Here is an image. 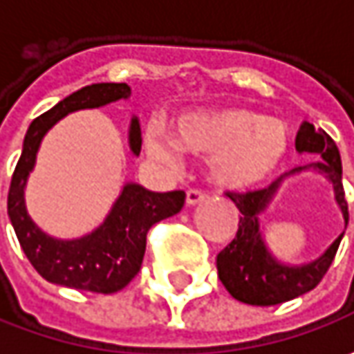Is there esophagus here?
Returning a JSON list of instances; mask_svg holds the SVG:
<instances>
[{
	"label": "esophagus",
	"instance_id": "obj_1",
	"mask_svg": "<svg viewBox=\"0 0 354 354\" xmlns=\"http://www.w3.org/2000/svg\"><path fill=\"white\" fill-rule=\"evenodd\" d=\"M207 198V195L203 193V191H197V189H191V191H187V197H185V203H187V207H195L198 203H203Z\"/></svg>",
	"mask_w": 354,
	"mask_h": 354
}]
</instances>
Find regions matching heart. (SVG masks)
<instances>
[{"label": "heart", "instance_id": "heart-1", "mask_svg": "<svg viewBox=\"0 0 354 354\" xmlns=\"http://www.w3.org/2000/svg\"><path fill=\"white\" fill-rule=\"evenodd\" d=\"M145 151L159 163L179 165L185 153L209 159L212 185L246 193L278 175L292 151L286 122L242 106L198 110L177 118L173 136L145 129Z\"/></svg>", "mask_w": 354, "mask_h": 354}]
</instances>
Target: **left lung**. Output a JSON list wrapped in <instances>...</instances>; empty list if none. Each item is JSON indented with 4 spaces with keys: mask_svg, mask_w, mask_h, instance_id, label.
I'll return each instance as SVG.
<instances>
[{
    "mask_svg": "<svg viewBox=\"0 0 354 354\" xmlns=\"http://www.w3.org/2000/svg\"><path fill=\"white\" fill-rule=\"evenodd\" d=\"M295 147L299 156H309L313 161L283 173L262 191H254L248 195L228 193L230 201L240 211V225L234 240L216 256V270L228 293L248 306H278L311 292L329 270L341 238L345 234L343 230L315 260L301 264H290L279 260L266 242L262 216L270 211L288 179L309 171L315 175H323L331 183L335 203L341 211L345 228L348 225L341 153L333 140L323 129L317 131L309 122H304L297 131Z\"/></svg>",
    "mask_w": 354,
    "mask_h": 354,
    "instance_id": "1",
    "label": "left lung"
}]
</instances>
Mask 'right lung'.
I'll list each match as a JSON object with an SVG mask.
<instances>
[{"instance_id": "1", "label": "right lung", "mask_w": 354, "mask_h": 354, "mask_svg": "<svg viewBox=\"0 0 354 354\" xmlns=\"http://www.w3.org/2000/svg\"><path fill=\"white\" fill-rule=\"evenodd\" d=\"M129 96L131 88L124 82L90 84L33 120L25 133L21 157L11 177L7 214L25 256L50 283L96 293H114L126 288L140 272L147 230L159 221L177 214L183 207V191L153 193L140 183L128 181L106 218L82 236H53L27 212L25 187L35 169L39 147L48 131L73 112L102 108L118 100H129ZM128 143L131 153L140 156L142 126L138 116L129 120Z\"/></svg>"}]
</instances>
